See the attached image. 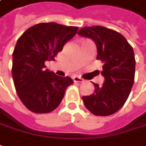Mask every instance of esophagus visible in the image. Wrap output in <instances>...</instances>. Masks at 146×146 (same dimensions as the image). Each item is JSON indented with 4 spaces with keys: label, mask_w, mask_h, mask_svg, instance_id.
<instances>
[{
    "label": "esophagus",
    "mask_w": 146,
    "mask_h": 146,
    "mask_svg": "<svg viewBox=\"0 0 146 146\" xmlns=\"http://www.w3.org/2000/svg\"><path fill=\"white\" fill-rule=\"evenodd\" d=\"M73 81H74V82H83V81H84V79L80 77H77V76H76V77H73Z\"/></svg>",
    "instance_id": "1"
}]
</instances>
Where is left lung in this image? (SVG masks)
Segmentation results:
<instances>
[{"label":"left lung","mask_w":146,"mask_h":146,"mask_svg":"<svg viewBox=\"0 0 146 146\" xmlns=\"http://www.w3.org/2000/svg\"><path fill=\"white\" fill-rule=\"evenodd\" d=\"M78 35L89 37L97 45V60L103 63L102 86L93 83L94 93L82 97L86 109L96 116L113 114L124 106L134 82V52L127 40L118 32L103 26H87Z\"/></svg>","instance_id":"obj_1"}]
</instances>
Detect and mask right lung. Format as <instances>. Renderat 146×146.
<instances>
[{"mask_svg": "<svg viewBox=\"0 0 146 146\" xmlns=\"http://www.w3.org/2000/svg\"><path fill=\"white\" fill-rule=\"evenodd\" d=\"M78 28L50 22L28 29L19 37L13 52L12 75L17 94L24 106L35 113L54 110L73 83L69 77H59L45 69L46 60H55Z\"/></svg>", "mask_w": 146, "mask_h": 146, "instance_id": "1", "label": "right lung"}]
</instances>
